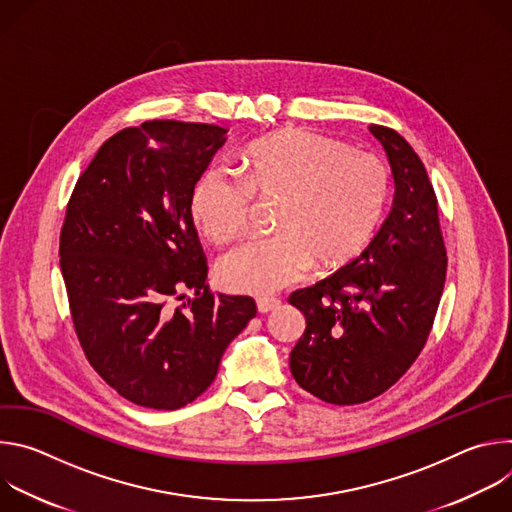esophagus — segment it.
<instances>
[{"label":"esophagus","instance_id":"1","mask_svg":"<svg viewBox=\"0 0 512 512\" xmlns=\"http://www.w3.org/2000/svg\"><path fill=\"white\" fill-rule=\"evenodd\" d=\"M279 304H281V302H279L277 298H257V310H259L261 314H267V312L279 308Z\"/></svg>","mask_w":512,"mask_h":512}]
</instances>
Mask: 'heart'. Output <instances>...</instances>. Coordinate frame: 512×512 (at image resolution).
Masks as SVG:
<instances>
[{
	"label": "heart",
	"mask_w": 512,
	"mask_h": 512,
	"mask_svg": "<svg viewBox=\"0 0 512 512\" xmlns=\"http://www.w3.org/2000/svg\"><path fill=\"white\" fill-rule=\"evenodd\" d=\"M243 184L206 170L190 210L214 243L243 235L253 198L275 202L269 239L249 241L218 263L223 285L265 296L298 281L312 265L324 273L356 257L377 231L389 196V172L369 152L304 129L269 133L241 154Z\"/></svg>",
	"instance_id": "obj_1"
}]
</instances>
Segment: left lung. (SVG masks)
<instances>
[{
    "label": "left lung",
    "instance_id": "1",
    "mask_svg": "<svg viewBox=\"0 0 512 512\" xmlns=\"http://www.w3.org/2000/svg\"><path fill=\"white\" fill-rule=\"evenodd\" d=\"M395 178L393 208L354 261L294 291L306 332L289 354L296 383L332 405L367 403L423 350L446 283V243L423 162L391 127L371 125Z\"/></svg>",
    "mask_w": 512,
    "mask_h": 512
}]
</instances>
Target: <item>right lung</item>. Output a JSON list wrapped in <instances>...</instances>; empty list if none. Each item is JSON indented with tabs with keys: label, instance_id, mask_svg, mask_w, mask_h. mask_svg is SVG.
Returning a JSON list of instances; mask_svg holds the SVG:
<instances>
[{
	"label": "right lung",
	"instance_id": "add662e5",
	"mask_svg": "<svg viewBox=\"0 0 512 512\" xmlns=\"http://www.w3.org/2000/svg\"><path fill=\"white\" fill-rule=\"evenodd\" d=\"M225 133L174 119L125 127L66 204L58 255L77 338L97 375L139 407L174 411L200 397L257 314L253 298L208 287L190 210Z\"/></svg>",
	"mask_w": 512,
	"mask_h": 512
}]
</instances>
